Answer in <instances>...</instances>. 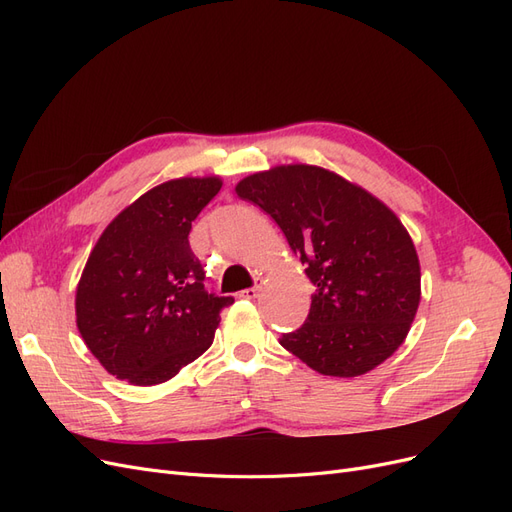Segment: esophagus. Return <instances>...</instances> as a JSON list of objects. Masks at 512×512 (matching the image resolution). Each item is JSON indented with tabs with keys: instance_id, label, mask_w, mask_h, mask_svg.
<instances>
[{
	"instance_id": "1",
	"label": "esophagus",
	"mask_w": 512,
	"mask_h": 512,
	"mask_svg": "<svg viewBox=\"0 0 512 512\" xmlns=\"http://www.w3.org/2000/svg\"><path fill=\"white\" fill-rule=\"evenodd\" d=\"M241 297H245V299H258V297H260V286L245 288V290L241 292Z\"/></svg>"
}]
</instances>
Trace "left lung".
<instances>
[{
  "mask_svg": "<svg viewBox=\"0 0 512 512\" xmlns=\"http://www.w3.org/2000/svg\"><path fill=\"white\" fill-rule=\"evenodd\" d=\"M282 228L316 292L280 344L322 376L354 378L404 344L421 303V262L380 198L333 170L282 164L235 185Z\"/></svg>",
  "mask_w": 512,
  "mask_h": 512,
  "instance_id": "left-lung-1",
  "label": "left lung"
}]
</instances>
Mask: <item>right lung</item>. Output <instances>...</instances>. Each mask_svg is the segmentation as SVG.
<instances>
[{"instance_id":"right-lung-1","label":"right lung","mask_w":512,"mask_h":512,"mask_svg":"<svg viewBox=\"0 0 512 512\" xmlns=\"http://www.w3.org/2000/svg\"><path fill=\"white\" fill-rule=\"evenodd\" d=\"M220 188L218 175L164 181L104 228L74 309L85 346L108 374L162 384L213 344L222 307L235 299L205 290L188 235Z\"/></svg>"}]
</instances>
